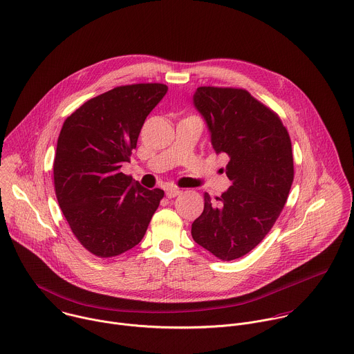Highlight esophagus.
Instances as JSON below:
<instances>
[{
    "label": "esophagus",
    "instance_id": "34e87169",
    "mask_svg": "<svg viewBox=\"0 0 354 354\" xmlns=\"http://www.w3.org/2000/svg\"><path fill=\"white\" fill-rule=\"evenodd\" d=\"M179 193H180V190H179V189H176V187H171V189H168V190H167V193H165V194H167V197H168V198H174V197H176Z\"/></svg>",
    "mask_w": 354,
    "mask_h": 354
}]
</instances>
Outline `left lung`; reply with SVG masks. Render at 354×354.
<instances>
[{
    "label": "left lung",
    "instance_id": "8db88e82",
    "mask_svg": "<svg viewBox=\"0 0 354 354\" xmlns=\"http://www.w3.org/2000/svg\"><path fill=\"white\" fill-rule=\"evenodd\" d=\"M193 102L216 153L230 161L232 186L192 225L194 241L222 261L252 251L280 216L294 180L292 146L280 117L240 88H197Z\"/></svg>",
    "mask_w": 354,
    "mask_h": 354
}]
</instances>
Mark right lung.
<instances>
[{
  "mask_svg": "<svg viewBox=\"0 0 354 354\" xmlns=\"http://www.w3.org/2000/svg\"><path fill=\"white\" fill-rule=\"evenodd\" d=\"M164 84L113 88L86 100L63 122L53 161L59 207L81 245L99 258L140 243L164 192L122 174Z\"/></svg>",
  "mask_w": 354,
  "mask_h": 354,
  "instance_id": "add662e5",
  "label": "right lung"
}]
</instances>
